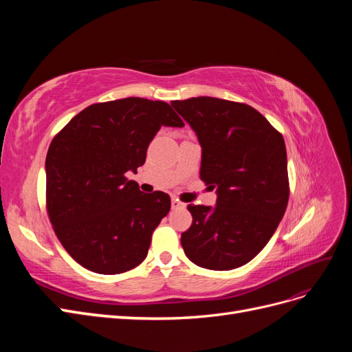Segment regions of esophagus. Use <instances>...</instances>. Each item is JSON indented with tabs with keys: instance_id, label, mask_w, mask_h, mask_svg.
Segmentation results:
<instances>
[{
	"instance_id": "1",
	"label": "esophagus",
	"mask_w": 352,
	"mask_h": 352,
	"mask_svg": "<svg viewBox=\"0 0 352 352\" xmlns=\"http://www.w3.org/2000/svg\"><path fill=\"white\" fill-rule=\"evenodd\" d=\"M172 207L179 210V208H185L186 204H185V202H182V201H179L177 198H172Z\"/></svg>"
}]
</instances>
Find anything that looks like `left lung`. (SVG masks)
<instances>
[{
	"label": "left lung",
	"instance_id": "obj_1",
	"mask_svg": "<svg viewBox=\"0 0 352 352\" xmlns=\"http://www.w3.org/2000/svg\"><path fill=\"white\" fill-rule=\"evenodd\" d=\"M201 145V180L216 189L214 207L189 204L182 233L199 267L232 270L251 261L278 229L289 198L283 136L247 104L198 97L172 101Z\"/></svg>",
	"mask_w": 352,
	"mask_h": 352
}]
</instances>
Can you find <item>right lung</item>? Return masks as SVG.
Masks as SVG:
<instances>
[{"label":"right lung","instance_id":"1","mask_svg":"<svg viewBox=\"0 0 352 352\" xmlns=\"http://www.w3.org/2000/svg\"><path fill=\"white\" fill-rule=\"evenodd\" d=\"M162 126L184 122L164 101L131 97L89 105L52 140L45 160L48 216L85 269L119 274L145 260L172 202L162 190L144 194L127 173L145 163Z\"/></svg>","mask_w":352,"mask_h":352}]
</instances>
